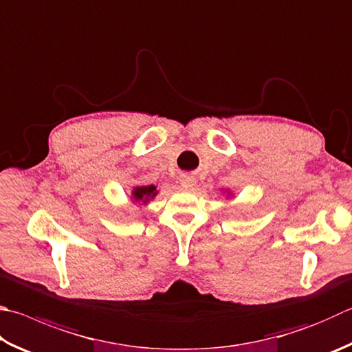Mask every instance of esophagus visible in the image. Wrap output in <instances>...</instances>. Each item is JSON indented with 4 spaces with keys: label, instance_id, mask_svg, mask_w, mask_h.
<instances>
[{
    "label": "esophagus",
    "instance_id": "34e87169",
    "mask_svg": "<svg viewBox=\"0 0 352 352\" xmlns=\"http://www.w3.org/2000/svg\"><path fill=\"white\" fill-rule=\"evenodd\" d=\"M180 184H182L183 188H186V189L194 188L195 178H194L192 175H189V174H183V175L180 177Z\"/></svg>",
    "mask_w": 352,
    "mask_h": 352
}]
</instances>
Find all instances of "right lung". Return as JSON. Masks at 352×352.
<instances>
[{
  "label": "right lung",
  "mask_w": 352,
  "mask_h": 352,
  "mask_svg": "<svg viewBox=\"0 0 352 352\" xmlns=\"http://www.w3.org/2000/svg\"><path fill=\"white\" fill-rule=\"evenodd\" d=\"M132 195H133V200H135V201H142V203L146 204L151 200V198H154L157 195V188L154 186V184H151V186L133 188Z\"/></svg>",
  "instance_id": "obj_1"
}]
</instances>
